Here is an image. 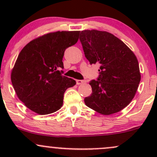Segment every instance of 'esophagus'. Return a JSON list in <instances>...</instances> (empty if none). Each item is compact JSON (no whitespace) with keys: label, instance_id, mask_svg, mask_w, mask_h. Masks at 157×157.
<instances>
[{"label":"esophagus","instance_id":"obj_1","mask_svg":"<svg viewBox=\"0 0 157 157\" xmlns=\"http://www.w3.org/2000/svg\"><path fill=\"white\" fill-rule=\"evenodd\" d=\"M76 82H77V85H80V84L85 83V82H86V80H76Z\"/></svg>","mask_w":157,"mask_h":157}]
</instances>
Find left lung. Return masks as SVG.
I'll return each instance as SVG.
<instances>
[{
	"label": "left lung",
	"instance_id": "obj_1",
	"mask_svg": "<svg viewBox=\"0 0 157 157\" xmlns=\"http://www.w3.org/2000/svg\"><path fill=\"white\" fill-rule=\"evenodd\" d=\"M80 40L90 63L100 65V76L89 82L92 93L85 103L103 115L119 112L133 100L141 80L136 55L108 32L83 30Z\"/></svg>",
	"mask_w": 157,
	"mask_h": 157
}]
</instances>
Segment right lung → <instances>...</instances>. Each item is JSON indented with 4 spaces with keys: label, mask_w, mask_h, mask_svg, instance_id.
Here are the masks:
<instances>
[{
    "label": "right lung",
    "mask_w": 157,
    "mask_h": 157,
    "mask_svg": "<svg viewBox=\"0 0 157 157\" xmlns=\"http://www.w3.org/2000/svg\"><path fill=\"white\" fill-rule=\"evenodd\" d=\"M80 31L50 32L32 40L20 52L11 80L16 94L31 111L41 115L63 106L66 90L76 81L61 75L64 52L79 39Z\"/></svg>",
    "instance_id": "1"
}]
</instances>
